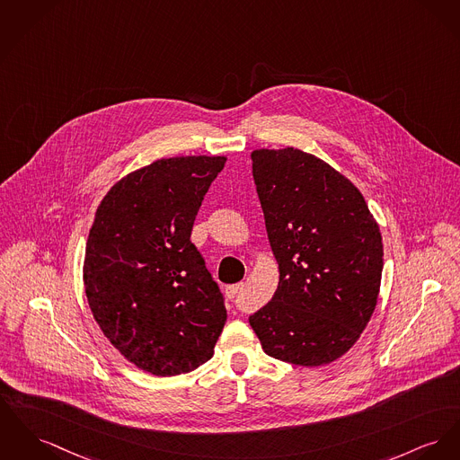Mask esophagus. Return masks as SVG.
Instances as JSON below:
<instances>
[{"mask_svg": "<svg viewBox=\"0 0 460 460\" xmlns=\"http://www.w3.org/2000/svg\"><path fill=\"white\" fill-rule=\"evenodd\" d=\"M243 288H244V284H243V282H239V284H234V286H228V288H226V291H225L226 298H228V300H234V298H237V295L243 291Z\"/></svg>", "mask_w": 460, "mask_h": 460, "instance_id": "1", "label": "esophagus"}]
</instances>
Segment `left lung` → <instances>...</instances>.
I'll return each instance as SVG.
<instances>
[{
    "label": "left lung",
    "mask_w": 460,
    "mask_h": 460,
    "mask_svg": "<svg viewBox=\"0 0 460 460\" xmlns=\"http://www.w3.org/2000/svg\"><path fill=\"white\" fill-rule=\"evenodd\" d=\"M251 160L279 286L249 324L276 359L333 363L361 337L376 305L378 223L361 191L315 155L261 148Z\"/></svg>",
    "instance_id": "left-lung-1"
}]
</instances>
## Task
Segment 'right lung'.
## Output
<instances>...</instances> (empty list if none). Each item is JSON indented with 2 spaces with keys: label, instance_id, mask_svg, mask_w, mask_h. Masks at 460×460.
I'll return each instance as SVG.
<instances>
[{
  "label": "right lung",
  "instance_id": "1",
  "mask_svg": "<svg viewBox=\"0 0 460 460\" xmlns=\"http://www.w3.org/2000/svg\"><path fill=\"white\" fill-rule=\"evenodd\" d=\"M226 156H172L127 174L101 200L85 247L93 319L127 361L156 376L215 354L223 295L190 235Z\"/></svg>",
  "mask_w": 460,
  "mask_h": 460
}]
</instances>
